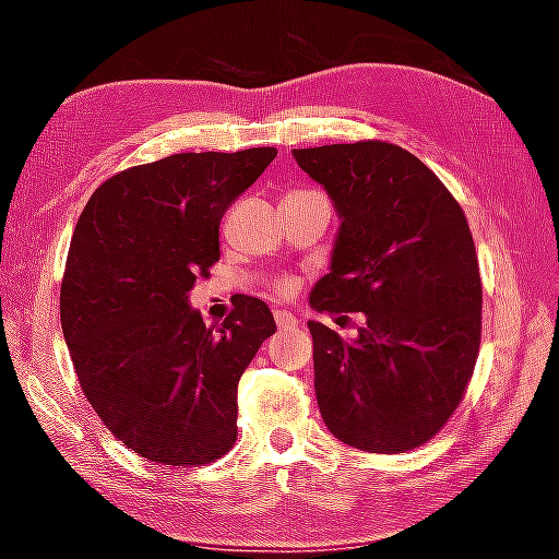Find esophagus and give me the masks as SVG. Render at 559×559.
<instances>
[{
    "label": "esophagus",
    "instance_id": "34e87169",
    "mask_svg": "<svg viewBox=\"0 0 559 559\" xmlns=\"http://www.w3.org/2000/svg\"><path fill=\"white\" fill-rule=\"evenodd\" d=\"M273 318H276L278 330H296L298 328L296 316L288 313V310H276V313H273Z\"/></svg>",
    "mask_w": 559,
    "mask_h": 559
}]
</instances>
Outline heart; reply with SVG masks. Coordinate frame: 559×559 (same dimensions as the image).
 I'll return each mask as SVG.
<instances>
[{"label":"heart","instance_id":"1","mask_svg":"<svg viewBox=\"0 0 559 559\" xmlns=\"http://www.w3.org/2000/svg\"><path fill=\"white\" fill-rule=\"evenodd\" d=\"M283 290H288V286H283Z\"/></svg>","mask_w":559,"mask_h":559}]
</instances>
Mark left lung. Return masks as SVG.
Masks as SVG:
<instances>
[{"mask_svg": "<svg viewBox=\"0 0 559 559\" xmlns=\"http://www.w3.org/2000/svg\"><path fill=\"white\" fill-rule=\"evenodd\" d=\"M340 216L318 313H365L355 340L308 320L316 396L347 447L404 453L427 443L463 400L480 345V276L466 214L400 145L293 150Z\"/></svg>", "mask_w": 559, "mask_h": 559, "instance_id": "left-lung-1", "label": "left lung"}]
</instances>
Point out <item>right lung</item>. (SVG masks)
<instances>
[{"instance_id":"add662e5","label":"right lung","mask_w":559,"mask_h":559,"mask_svg":"<svg viewBox=\"0 0 559 559\" xmlns=\"http://www.w3.org/2000/svg\"><path fill=\"white\" fill-rule=\"evenodd\" d=\"M276 147L179 153L130 167L91 194L61 283V328L86 394L112 437L159 466H202L236 441V386L269 306L246 296L206 328L189 290L219 261V224Z\"/></svg>"}]
</instances>
